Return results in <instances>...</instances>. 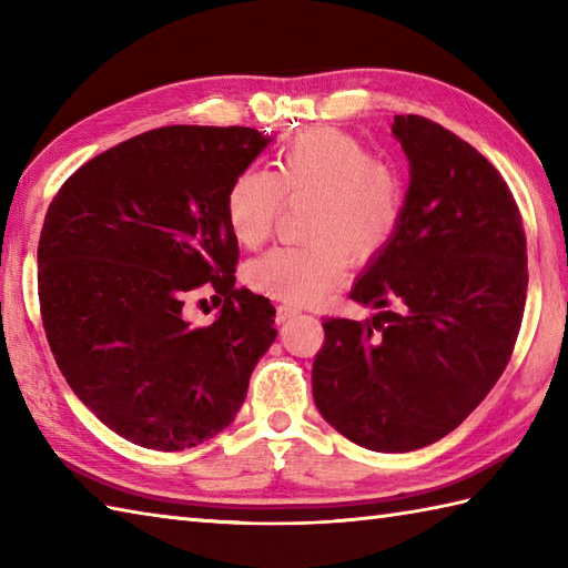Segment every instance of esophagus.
Instances as JSON below:
<instances>
[{
  "label": "esophagus",
  "instance_id": "34e87169",
  "mask_svg": "<svg viewBox=\"0 0 568 568\" xmlns=\"http://www.w3.org/2000/svg\"><path fill=\"white\" fill-rule=\"evenodd\" d=\"M297 315H300V312H297L295 307L281 305V307L275 310V322H277V324H285V322H291V320H293V317H297Z\"/></svg>",
  "mask_w": 568,
  "mask_h": 568
}]
</instances>
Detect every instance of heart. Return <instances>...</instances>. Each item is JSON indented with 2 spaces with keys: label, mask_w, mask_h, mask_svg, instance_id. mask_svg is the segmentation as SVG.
<instances>
[{
  "label": "heart",
  "mask_w": 568,
  "mask_h": 568,
  "mask_svg": "<svg viewBox=\"0 0 568 568\" xmlns=\"http://www.w3.org/2000/svg\"><path fill=\"white\" fill-rule=\"evenodd\" d=\"M283 195L312 197L303 246H281L251 261V291L287 305H312L344 281L346 253L368 261L393 239L403 216V185L352 134L315 129L275 159L273 171L246 168L226 190L229 232L244 248L271 236Z\"/></svg>",
  "instance_id": "obj_1"
}]
</instances>
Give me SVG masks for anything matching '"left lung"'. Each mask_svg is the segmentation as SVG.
Listing matches in <instances>:
<instances>
[{
  "label": "left lung",
  "instance_id": "obj_1",
  "mask_svg": "<svg viewBox=\"0 0 568 568\" xmlns=\"http://www.w3.org/2000/svg\"><path fill=\"white\" fill-rule=\"evenodd\" d=\"M393 136L409 163L403 216L348 297L403 312L324 322L312 395L346 439L403 454L446 437L503 376L527 297V241L513 192L470 143L417 114H397Z\"/></svg>",
  "mask_w": 568,
  "mask_h": 568
}]
</instances>
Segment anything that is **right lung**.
I'll use <instances>...</instances> for the list:
<instances>
[{"label":"right lung","instance_id":"right-lung-1","mask_svg":"<svg viewBox=\"0 0 568 568\" xmlns=\"http://www.w3.org/2000/svg\"><path fill=\"white\" fill-rule=\"evenodd\" d=\"M271 141L248 126L153 129L94 155L45 212L48 344L72 393L131 444L183 452L212 439L275 342L271 300L234 287L224 216L232 180ZM204 282L225 305L195 331L182 305Z\"/></svg>","mask_w":568,"mask_h":568}]
</instances>
